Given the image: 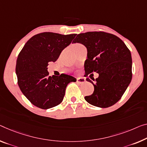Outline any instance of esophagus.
<instances>
[{"instance_id":"1","label":"esophagus","mask_w":147,"mask_h":147,"mask_svg":"<svg viewBox=\"0 0 147 147\" xmlns=\"http://www.w3.org/2000/svg\"><path fill=\"white\" fill-rule=\"evenodd\" d=\"M85 81H86V80L83 78H78L77 79V82L78 83H80V84H83V83H85Z\"/></svg>"}]
</instances>
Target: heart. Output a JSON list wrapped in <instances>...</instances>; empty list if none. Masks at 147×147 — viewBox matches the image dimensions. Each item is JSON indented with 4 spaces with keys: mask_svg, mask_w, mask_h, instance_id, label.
<instances>
[{
    "mask_svg": "<svg viewBox=\"0 0 147 147\" xmlns=\"http://www.w3.org/2000/svg\"><path fill=\"white\" fill-rule=\"evenodd\" d=\"M80 46H82V45L80 43H76L73 46V47H80Z\"/></svg>",
    "mask_w": 147,
    "mask_h": 147,
    "instance_id": "b5f03b06",
    "label": "heart"
}]
</instances>
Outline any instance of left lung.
<instances>
[{"label":"left lung","mask_w":147,"mask_h":147,"mask_svg":"<svg viewBox=\"0 0 147 147\" xmlns=\"http://www.w3.org/2000/svg\"><path fill=\"white\" fill-rule=\"evenodd\" d=\"M72 42H80L87 49L84 64L85 75L92 72L99 75L95 83L86 79L93 85L94 92L85 96V100L100 108L114 105L121 98L131 81L130 51L117 36L103 31L80 33Z\"/></svg>","instance_id":"obj_1"}]
</instances>
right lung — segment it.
<instances>
[{
	"label": "right lung",
	"mask_w": 147,
	"mask_h": 147,
	"mask_svg": "<svg viewBox=\"0 0 147 147\" xmlns=\"http://www.w3.org/2000/svg\"><path fill=\"white\" fill-rule=\"evenodd\" d=\"M76 36L40 33L29 39L20 51L16 66L18 84L35 107L46 110L58 105L63 100L67 84L76 81L67 74L49 76L47 71L49 62H56Z\"/></svg>",
	"instance_id": "1"
}]
</instances>
